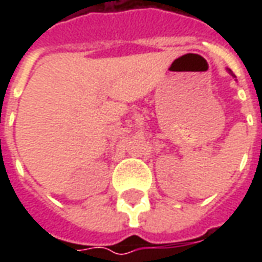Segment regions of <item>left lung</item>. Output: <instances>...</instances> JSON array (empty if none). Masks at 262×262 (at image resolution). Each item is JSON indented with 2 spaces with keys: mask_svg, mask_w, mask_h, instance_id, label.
<instances>
[{
  "mask_svg": "<svg viewBox=\"0 0 262 262\" xmlns=\"http://www.w3.org/2000/svg\"><path fill=\"white\" fill-rule=\"evenodd\" d=\"M229 73H230V74H231V75H233V77H236V75L233 74V71H231V70H229Z\"/></svg>",
  "mask_w": 262,
  "mask_h": 262,
  "instance_id": "8db88e82",
  "label": "left lung"
}]
</instances>
